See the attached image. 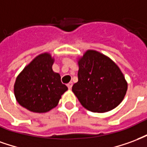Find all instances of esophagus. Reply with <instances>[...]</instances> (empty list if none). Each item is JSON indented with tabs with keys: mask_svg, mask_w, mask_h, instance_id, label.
<instances>
[{
	"mask_svg": "<svg viewBox=\"0 0 147 147\" xmlns=\"http://www.w3.org/2000/svg\"><path fill=\"white\" fill-rule=\"evenodd\" d=\"M72 86H73L72 82H69V84H67V87H68V88H69V89H71V88H72Z\"/></svg>",
	"mask_w": 147,
	"mask_h": 147,
	"instance_id": "esophagus-1",
	"label": "esophagus"
}]
</instances>
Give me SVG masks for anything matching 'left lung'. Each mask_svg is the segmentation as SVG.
Returning <instances> with one entry per match:
<instances>
[{"mask_svg":"<svg viewBox=\"0 0 147 147\" xmlns=\"http://www.w3.org/2000/svg\"><path fill=\"white\" fill-rule=\"evenodd\" d=\"M78 81L72 91L81 104L94 113H105L118 106L128 84L118 66L110 58L93 50L78 61Z\"/></svg>","mask_w":147,"mask_h":147,"instance_id":"1","label":"left lung"}]
</instances>
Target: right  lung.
Masks as SVG:
<instances>
[{
    "label": "right lung",
    "mask_w": 147,
    "mask_h": 147,
    "mask_svg": "<svg viewBox=\"0 0 147 147\" xmlns=\"http://www.w3.org/2000/svg\"><path fill=\"white\" fill-rule=\"evenodd\" d=\"M54 59L49 53L37 56L17 77L14 93L22 107L35 113H45L59 103L68 88L60 75L52 70Z\"/></svg>",
    "instance_id": "right-lung-1"
}]
</instances>
